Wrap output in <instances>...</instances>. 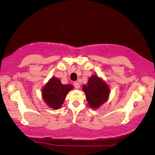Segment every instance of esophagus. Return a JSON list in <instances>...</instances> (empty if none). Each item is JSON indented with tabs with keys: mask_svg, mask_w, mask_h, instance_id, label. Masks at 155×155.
<instances>
[{
	"mask_svg": "<svg viewBox=\"0 0 155 155\" xmlns=\"http://www.w3.org/2000/svg\"><path fill=\"white\" fill-rule=\"evenodd\" d=\"M73 85H74V87H75L76 89H79L80 88V83H79V82H75L73 83Z\"/></svg>",
	"mask_w": 155,
	"mask_h": 155,
	"instance_id": "1",
	"label": "esophagus"
}]
</instances>
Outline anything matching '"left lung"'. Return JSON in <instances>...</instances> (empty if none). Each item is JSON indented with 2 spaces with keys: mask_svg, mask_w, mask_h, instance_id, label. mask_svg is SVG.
<instances>
[{
  "mask_svg": "<svg viewBox=\"0 0 155 155\" xmlns=\"http://www.w3.org/2000/svg\"><path fill=\"white\" fill-rule=\"evenodd\" d=\"M82 90L85 93L88 104L92 109H98L109 99L110 89L105 81L97 75L89 78L87 84L82 86Z\"/></svg>",
  "mask_w": 155,
  "mask_h": 155,
  "instance_id": "obj_1",
  "label": "left lung"
}]
</instances>
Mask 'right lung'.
<instances>
[{
    "instance_id": "add662e5",
    "label": "right lung",
    "mask_w": 155,
    "mask_h": 155,
    "mask_svg": "<svg viewBox=\"0 0 155 155\" xmlns=\"http://www.w3.org/2000/svg\"><path fill=\"white\" fill-rule=\"evenodd\" d=\"M73 89L72 84H63L60 80L53 77L42 88V97L48 107L58 109L64 102L68 93Z\"/></svg>"
}]
</instances>
